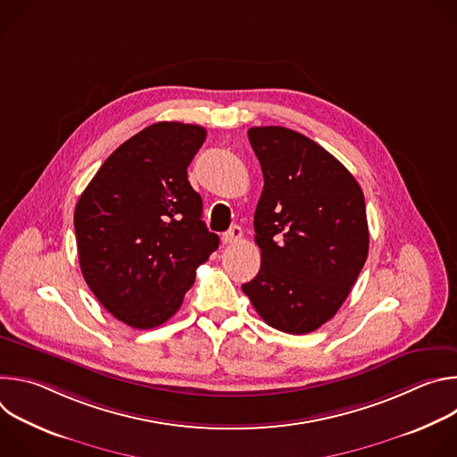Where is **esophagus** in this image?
Segmentation results:
<instances>
[{
	"instance_id": "obj_1",
	"label": "esophagus",
	"mask_w": 457,
	"mask_h": 457,
	"mask_svg": "<svg viewBox=\"0 0 457 457\" xmlns=\"http://www.w3.org/2000/svg\"><path fill=\"white\" fill-rule=\"evenodd\" d=\"M242 240V228L233 226L228 233L222 235V244H237Z\"/></svg>"
}]
</instances>
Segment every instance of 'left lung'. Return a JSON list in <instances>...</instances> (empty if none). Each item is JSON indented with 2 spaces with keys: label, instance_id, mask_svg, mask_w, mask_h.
Returning <instances> with one entry per match:
<instances>
[{
  "label": "left lung",
  "instance_id": "left-lung-1",
  "mask_svg": "<svg viewBox=\"0 0 457 457\" xmlns=\"http://www.w3.org/2000/svg\"><path fill=\"white\" fill-rule=\"evenodd\" d=\"M262 168L254 212L260 271L242 286L271 328L305 335L331 320L369 253L363 191L328 150L284 126L247 129Z\"/></svg>",
  "mask_w": 457,
  "mask_h": 457
}]
</instances>
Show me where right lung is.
<instances>
[{"mask_svg":"<svg viewBox=\"0 0 457 457\" xmlns=\"http://www.w3.org/2000/svg\"><path fill=\"white\" fill-rule=\"evenodd\" d=\"M204 139L197 124L141 129L103 162L76 204L81 273L103 307L134 329L170 320L219 247L187 180Z\"/></svg>","mask_w":457,"mask_h":457,"instance_id":"right-lung-1","label":"right lung"}]
</instances>
